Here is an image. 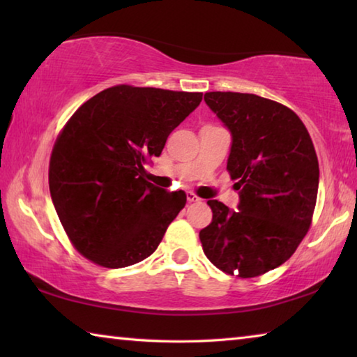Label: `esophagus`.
Masks as SVG:
<instances>
[{"instance_id": "34e87169", "label": "esophagus", "mask_w": 357, "mask_h": 357, "mask_svg": "<svg viewBox=\"0 0 357 357\" xmlns=\"http://www.w3.org/2000/svg\"><path fill=\"white\" fill-rule=\"evenodd\" d=\"M187 202H189V203H200V202H202V198H200V197H197L195 193L187 192Z\"/></svg>"}]
</instances>
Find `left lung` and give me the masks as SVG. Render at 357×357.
<instances>
[{
    "mask_svg": "<svg viewBox=\"0 0 357 357\" xmlns=\"http://www.w3.org/2000/svg\"><path fill=\"white\" fill-rule=\"evenodd\" d=\"M204 102L231 134L227 170L239 190L238 211L209 200L213 222L200 231L204 255L231 275L279 268L309 231L319 168L298 114L244 93H206Z\"/></svg>",
    "mask_w": 357,
    "mask_h": 357,
    "instance_id": "8db88e82",
    "label": "left lung"
}]
</instances>
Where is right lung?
I'll return each mask as SVG.
<instances>
[{
	"label": "right lung",
	"mask_w": 357,
	"mask_h": 357,
	"mask_svg": "<svg viewBox=\"0 0 357 357\" xmlns=\"http://www.w3.org/2000/svg\"><path fill=\"white\" fill-rule=\"evenodd\" d=\"M202 99V93L118 84L72 114L53 146L48 185L83 257L118 269L157 249L187 197L148 183L144 165Z\"/></svg>",
	"instance_id": "add662e5"
}]
</instances>
